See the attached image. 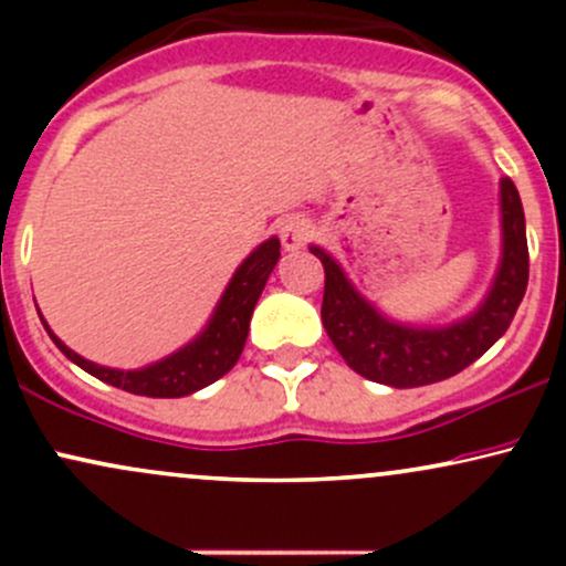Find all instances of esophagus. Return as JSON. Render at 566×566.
<instances>
[{
  "label": "esophagus",
  "mask_w": 566,
  "mask_h": 566,
  "mask_svg": "<svg viewBox=\"0 0 566 566\" xmlns=\"http://www.w3.org/2000/svg\"><path fill=\"white\" fill-rule=\"evenodd\" d=\"M279 237H282L284 250H301L314 237V223L305 216H290L287 220H282Z\"/></svg>",
  "instance_id": "34e87169"
}]
</instances>
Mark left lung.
I'll use <instances>...</instances> for the list:
<instances>
[{"label":"left lung","instance_id":"8db88e82","mask_svg":"<svg viewBox=\"0 0 566 566\" xmlns=\"http://www.w3.org/2000/svg\"><path fill=\"white\" fill-rule=\"evenodd\" d=\"M500 207L503 263L495 284L476 314L444 329H415L388 322L350 287L327 252L311 247L324 265V329L354 373L394 388L428 386L463 373L509 329L530 279L524 210L511 178L500 180Z\"/></svg>","mask_w":566,"mask_h":566}]
</instances>
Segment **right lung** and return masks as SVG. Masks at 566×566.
Instances as JSON below:
<instances>
[{
	"mask_svg": "<svg viewBox=\"0 0 566 566\" xmlns=\"http://www.w3.org/2000/svg\"><path fill=\"white\" fill-rule=\"evenodd\" d=\"M279 239L258 247L247 261L239 265L233 274L229 290L220 297L216 316H212L210 327L201 333L197 340L188 343L178 354L167 356L165 361L146 369H135V373H122V369H108L93 361L82 359L80 354L63 346L57 337L50 333L53 343L63 354L69 356L74 365H80L84 373L95 375L97 380L108 382V386L122 388V391L138 394V396H157V399H175V396H188L199 388L210 386L218 378H223L229 369L237 365L242 356L247 333H250L252 311H255L258 297L269 282L271 271L279 261ZM48 327V324H44Z\"/></svg>",
	"mask_w": 566,
	"mask_h": 566,
	"instance_id": "obj_1",
	"label": "right lung"
}]
</instances>
